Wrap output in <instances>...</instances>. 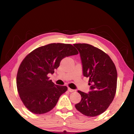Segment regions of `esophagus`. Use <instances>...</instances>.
<instances>
[{"label":"esophagus","instance_id":"1","mask_svg":"<svg viewBox=\"0 0 134 134\" xmlns=\"http://www.w3.org/2000/svg\"><path fill=\"white\" fill-rule=\"evenodd\" d=\"M68 91H69V92H75V90L72 89V88L69 87V88H68Z\"/></svg>","mask_w":134,"mask_h":134}]
</instances>
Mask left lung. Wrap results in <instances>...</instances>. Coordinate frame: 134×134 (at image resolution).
<instances>
[{
	"mask_svg": "<svg viewBox=\"0 0 134 134\" xmlns=\"http://www.w3.org/2000/svg\"><path fill=\"white\" fill-rule=\"evenodd\" d=\"M81 57L83 74L89 79L88 93L80 90L81 100L75 104L78 111L88 117L104 113L114 99L117 88V70L108 54L87 44H75Z\"/></svg>",
	"mask_w": 134,
	"mask_h": 134,
	"instance_id": "8db88e82",
	"label": "left lung"
}]
</instances>
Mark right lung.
Returning <instances> with one entry per match:
<instances>
[{
  "instance_id": "1",
  "label": "right lung",
  "mask_w": 134,
  "mask_h": 134,
  "mask_svg": "<svg viewBox=\"0 0 134 134\" xmlns=\"http://www.w3.org/2000/svg\"><path fill=\"white\" fill-rule=\"evenodd\" d=\"M79 54L71 44L53 43L40 47L22 61L17 75V87L22 102L34 114H41L54 107L66 86L55 85L49 80L66 57Z\"/></svg>"
}]
</instances>
